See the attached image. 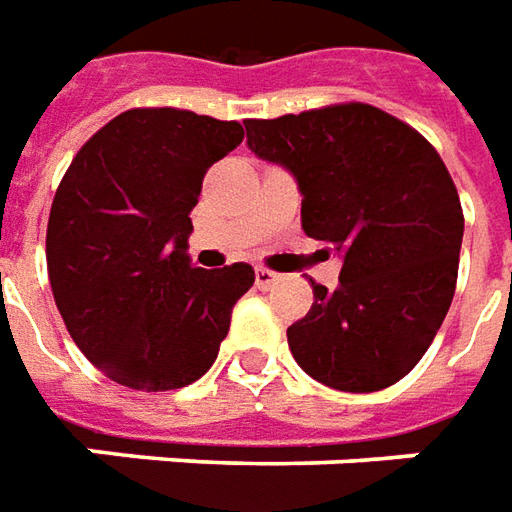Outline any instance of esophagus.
Returning <instances> with one entry per match:
<instances>
[{
  "label": "esophagus",
  "mask_w": 512,
  "mask_h": 512,
  "mask_svg": "<svg viewBox=\"0 0 512 512\" xmlns=\"http://www.w3.org/2000/svg\"><path fill=\"white\" fill-rule=\"evenodd\" d=\"M282 280V274H277V271H268V268H257L255 271V285L260 288V291H271L277 282Z\"/></svg>",
  "instance_id": "esophagus-1"
}]
</instances>
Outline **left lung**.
<instances>
[{"mask_svg": "<svg viewBox=\"0 0 512 512\" xmlns=\"http://www.w3.org/2000/svg\"><path fill=\"white\" fill-rule=\"evenodd\" d=\"M244 124L246 146L293 174L302 230L343 260L338 288L313 282L310 313L288 327L293 360L335 391L399 382L455 296L463 210L441 155L360 102Z\"/></svg>", "mask_w": 512, "mask_h": 512, "instance_id": "1", "label": "left lung"}]
</instances>
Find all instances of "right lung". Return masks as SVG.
<instances>
[{"mask_svg":"<svg viewBox=\"0 0 512 512\" xmlns=\"http://www.w3.org/2000/svg\"><path fill=\"white\" fill-rule=\"evenodd\" d=\"M241 141L238 121L138 107L71 160L49 213L46 268L66 330L113 382L185 388L219 355L255 268H196L188 238L207 169Z\"/></svg>","mask_w":512,"mask_h":512,"instance_id":"1","label":"right lung"}]
</instances>
